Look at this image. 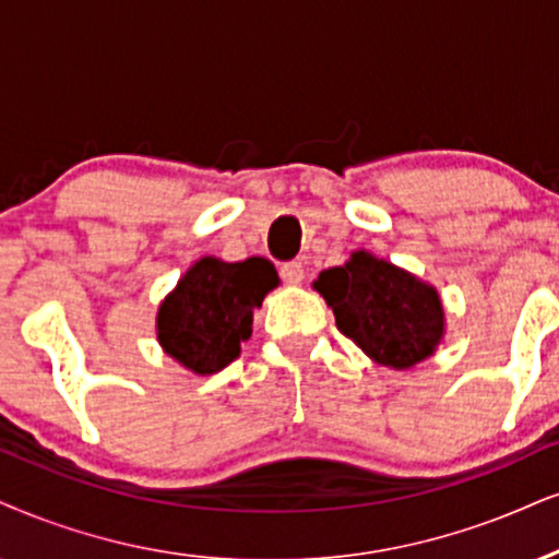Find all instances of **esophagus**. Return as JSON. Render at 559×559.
Listing matches in <instances>:
<instances>
[{
  "label": "esophagus",
  "mask_w": 559,
  "mask_h": 559,
  "mask_svg": "<svg viewBox=\"0 0 559 559\" xmlns=\"http://www.w3.org/2000/svg\"><path fill=\"white\" fill-rule=\"evenodd\" d=\"M280 277L287 282V285H300L302 277H306V269H302L300 261H287V264L280 266Z\"/></svg>",
  "instance_id": "1"
}]
</instances>
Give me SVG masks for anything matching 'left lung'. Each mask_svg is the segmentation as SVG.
<instances>
[{
    "label": "left lung",
    "instance_id": "obj_1",
    "mask_svg": "<svg viewBox=\"0 0 559 559\" xmlns=\"http://www.w3.org/2000/svg\"><path fill=\"white\" fill-rule=\"evenodd\" d=\"M313 287L334 311L336 329L389 368H412L430 357L443 336L436 287L365 251L321 272Z\"/></svg>",
    "mask_w": 559,
    "mask_h": 559
}]
</instances>
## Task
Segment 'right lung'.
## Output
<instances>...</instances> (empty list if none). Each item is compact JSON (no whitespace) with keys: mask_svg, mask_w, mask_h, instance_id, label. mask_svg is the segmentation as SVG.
Instances as JSON below:
<instances>
[{"mask_svg":"<svg viewBox=\"0 0 559 559\" xmlns=\"http://www.w3.org/2000/svg\"><path fill=\"white\" fill-rule=\"evenodd\" d=\"M277 282V269L261 257L236 264L199 259L163 300L157 340L183 368L217 373L238 357L240 342L251 336L253 311Z\"/></svg>","mask_w":559,"mask_h":559,"instance_id":"1","label":"right lung"}]
</instances>
